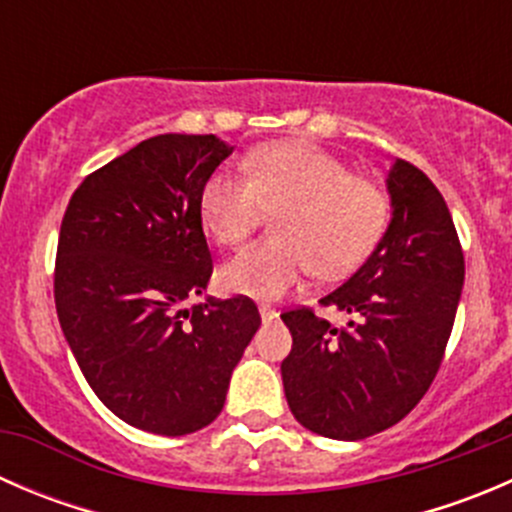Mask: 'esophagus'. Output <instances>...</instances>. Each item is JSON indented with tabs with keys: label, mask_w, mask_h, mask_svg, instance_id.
Instances as JSON below:
<instances>
[{
	"label": "esophagus",
	"mask_w": 512,
	"mask_h": 512,
	"mask_svg": "<svg viewBox=\"0 0 512 512\" xmlns=\"http://www.w3.org/2000/svg\"><path fill=\"white\" fill-rule=\"evenodd\" d=\"M260 317H262V322H265V324H272L277 317H280V312H277V309H272V307H260Z\"/></svg>",
	"instance_id": "obj_1"
}]
</instances>
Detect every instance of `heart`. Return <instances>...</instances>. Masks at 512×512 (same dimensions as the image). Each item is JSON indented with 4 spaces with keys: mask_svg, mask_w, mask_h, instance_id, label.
<instances>
[{
    "mask_svg": "<svg viewBox=\"0 0 512 512\" xmlns=\"http://www.w3.org/2000/svg\"><path fill=\"white\" fill-rule=\"evenodd\" d=\"M245 175L215 170L200 190V223L220 245H240L277 210V237L232 257L220 272L230 294L275 302L309 270L334 280L366 260L389 218L384 190L307 141H277L245 158Z\"/></svg>",
    "mask_w": 512,
    "mask_h": 512,
    "instance_id": "heart-1",
    "label": "heart"
}]
</instances>
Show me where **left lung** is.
<instances>
[{"instance_id": "8db88e82", "label": "left lung", "mask_w": 512, "mask_h": 512, "mask_svg": "<svg viewBox=\"0 0 512 512\" xmlns=\"http://www.w3.org/2000/svg\"><path fill=\"white\" fill-rule=\"evenodd\" d=\"M386 190L391 220L374 252L319 299L354 319L332 327L309 309L282 314L292 332L282 361L289 411L334 441L374 436L414 409L441 366L461 302L466 265L443 195L401 158Z\"/></svg>"}]
</instances>
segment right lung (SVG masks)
Returning <instances> with one entry per match:
<instances>
[{"label":"right lung","mask_w":512,"mask_h":512,"mask_svg":"<svg viewBox=\"0 0 512 512\" xmlns=\"http://www.w3.org/2000/svg\"><path fill=\"white\" fill-rule=\"evenodd\" d=\"M235 148L163 133L91 173L61 220L54 299L71 354L121 421L185 436L225 406L232 369L260 327L247 297H200L213 257L200 190Z\"/></svg>","instance_id":"1"}]
</instances>
